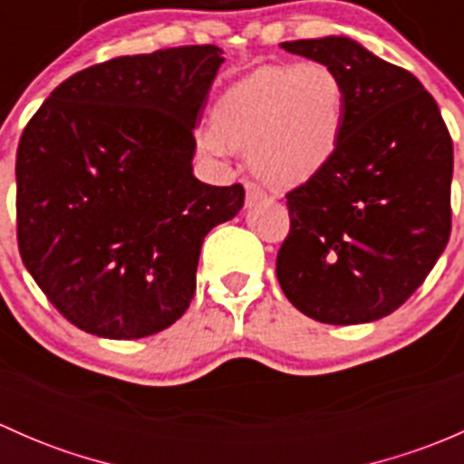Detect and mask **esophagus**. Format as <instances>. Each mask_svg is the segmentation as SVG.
<instances>
[{"instance_id":"34e87169","label":"esophagus","mask_w":464,"mask_h":464,"mask_svg":"<svg viewBox=\"0 0 464 464\" xmlns=\"http://www.w3.org/2000/svg\"><path fill=\"white\" fill-rule=\"evenodd\" d=\"M245 190H246V204H249V206L254 202H258V199L266 198V193L260 188L258 184H256V181H246Z\"/></svg>"}]
</instances>
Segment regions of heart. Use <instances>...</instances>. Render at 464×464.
Returning <instances> with one entry per match:
<instances>
[{
	"mask_svg": "<svg viewBox=\"0 0 464 464\" xmlns=\"http://www.w3.org/2000/svg\"><path fill=\"white\" fill-rule=\"evenodd\" d=\"M218 128L202 132L210 154L251 152V166L278 188L316 177L343 134L345 89L323 63L269 64L236 82L218 105Z\"/></svg>",
	"mask_w": 464,
	"mask_h": 464,
	"instance_id": "obj_1",
	"label": "heart"
}]
</instances>
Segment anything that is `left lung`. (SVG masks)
Instances as JSON below:
<instances>
[{"mask_svg": "<svg viewBox=\"0 0 464 464\" xmlns=\"http://www.w3.org/2000/svg\"><path fill=\"white\" fill-rule=\"evenodd\" d=\"M280 46L339 73L345 121L334 159L287 193L289 233L276 276L310 319L377 321L404 305L447 246L451 137L413 73L350 37Z\"/></svg>", "mask_w": 464, "mask_h": 464, "instance_id": "left-lung-1", "label": "left lung"}]
</instances>
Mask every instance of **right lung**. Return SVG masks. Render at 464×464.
<instances>
[{
	"instance_id": "obj_1",
	"label": "right lung",
	"mask_w": 464,
	"mask_h": 464,
	"mask_svg": "<svg viewBox=\"0 0 464 464\" xmlns=\"http://www.w3.org/2000/svg\"><path fill=\"white\" fill-rule=\"evenodd\" d=\"M224 63L215 44L121 55L73 73L17 148V246L69 323L141 339L188 310L206 233L245 188L193 175L195 123Z\"/></svg>"
}]
</instances>
